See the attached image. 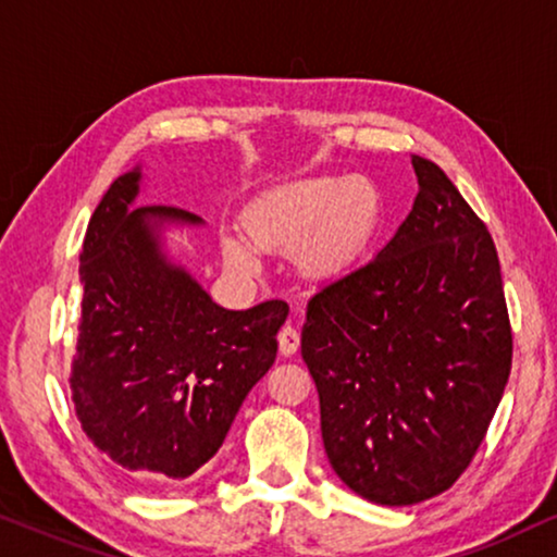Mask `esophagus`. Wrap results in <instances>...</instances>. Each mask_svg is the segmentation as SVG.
<instances>
[{
  "instance_id": "1",
  "label": "esophagus",
  "mask_w": 557,
  "mask_h": 557,
  "mask_svg": "<svg viewBox=\"0 0 557 557\" xmlns=\"http://www.w3.org/2000/svg\"><path fill=\"white\" fill-rule=\"evenodd\" d=\"M277 344H280V354L293 356L300 348V333L295 331L290 323H287V325H283V329H280Z\"/></svg>"
}]
</instances>
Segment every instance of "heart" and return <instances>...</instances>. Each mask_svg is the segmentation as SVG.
<instances>
[{
    "instance_id": "heart-1",
    "label": "heart",
    "mask_w": 557,
    "mask_h": 557,
    "mask_svg": "<svg viewBox=\"0 0 557 557\" xmlns=\"http://www.w3.org/2000/svg\"><path fill=\"white\" fill-rule=\"evenodd\" d=\"M242 221L262 249H298L300 264L310 274H333L351 262L372 234L376 198L354 177H310L259 196ZM221 249L236 272H257L259 259L242 239L224 236Z\"/></svg>"
}]
</instances>
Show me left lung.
Wrapping results in <instances>:
<instances>
[{
	"instance_id": "1",
	"label": "left lung",
	"mask_w": 557,
	"mask_h": 557,
	"mask_svg": "<svg viewBox=\"0 0 557 557\" xmlns=\"http://www.w3.org/2000/svg\"><path fill=\"white\" fill-rule=\"evenodd\" d=\"M418 196L374 259L308 302L300 351L338 479L407 507L469 469L511 369L492 234L448 175L412 154Z\"/></svg>"
}]
</instances>
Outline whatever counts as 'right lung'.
Segmentation results:
<instances>
[{"instance_id": "add662e5", "label": "right lung", "mask_w": 557, "mask_h": 557, "mask_svg": "<svg viewBox=\"0 0 557 557\" xmlns=\"http://www.w3.org/2000/svg\"><path fill=\"white\" fill-rule=\"evenodd\" d=\"M143 173L119 175L81 249V325L71 364L88 441L127 471L188 479L213 458L249 389L270 372L287 302L226 310L162 251V226L201 219L135 209Z\"/></svg>"}]
</instances>
